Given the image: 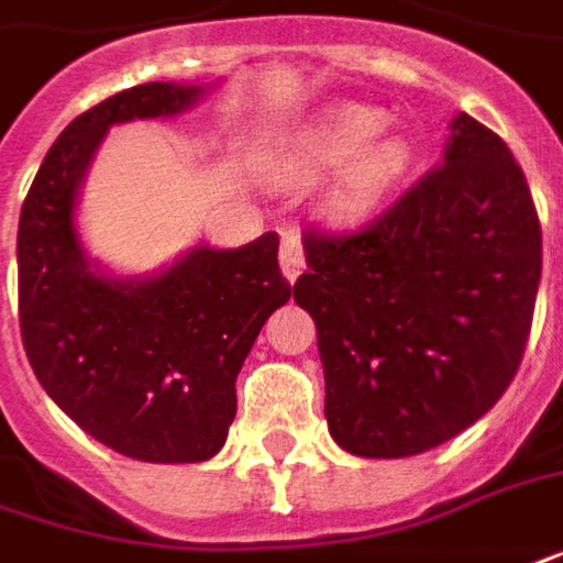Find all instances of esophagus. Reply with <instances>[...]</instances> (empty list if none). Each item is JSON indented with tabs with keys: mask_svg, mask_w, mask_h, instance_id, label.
<instances>
[{
	"mask_svg": "<svg viewBox=\"0 0 563 563\" xmlns=\"http://www.w3.org/2000/svg\"><path fill=\"white\" fill-rule=\"evenodd\" d=\"M280 267H283V277H286L289 283H296L298 274L305 271V246H301V236H298L292 228H289V231H283Z\"/></svg>",
	"mask_w": 563,
	"mask_h": 563,
	"instance_id": "esophagus-1",
	"label": "esophagus"
}]
</instances>
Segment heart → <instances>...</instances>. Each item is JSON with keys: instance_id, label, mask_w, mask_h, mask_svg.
Segmentation results:
<instances>
[{"instance_id": "1", "label": "heart", "mask_w": 563, "mask_h": 563, "mask_svg": "<svg viewBox=\"0 0 563 563\" xmlns=\"http://www.w3.org/2000/svg\"><path fill=\"white\" fill-rule=\"evenodd\" d=\"M378 122L382 117L369 107H335L298 132L292 144L267 163V178L280 187H308L354 152L327 197V216L345 228L361 224L376 212L410 163V147L404 137L382 135L365 141L376 132Z\"/></svg>"}]
</instances>
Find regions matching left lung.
<instances>
[{"label":"left lung","instance_id":"left-lung-1","mask_svg":"<svg viewBox=\"0 0 563 563\" xmlns=\"http://www.w3.org/2000/svg\"><path fill=\"white\" fill-rule=\"evenodd\" d=\"M292 286L317 323L335 443L426 453L506 394L530 339L542 228L521 166L459 113L443 163L366 228L305 231Z\"/></svg>","mask_w":563,"mask_h":563}]
</instances>
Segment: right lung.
Here are the masks:
<instances>
[{
	"instance_id": "right-lung-1",
	"label": "right lung",
	"mask_w": 563,
	"mask_h": 563,
	"mask_svg": "<svg viewBox=\"0 0 563 563\" xmlns=\"http://www.w3.org/2000/svg\"><path fill=\"white\" fill-rule=\"evenodd\" d=\"M202 86L117 91L60 132L18 224V317L26 361L95 441L141 462H202L228 441L236 376L265 320L289 301L280 236L200 246L153 280L91 271L73 228L76 190L113 122L172 117Z\"/></svg>"
}]
</instances>
